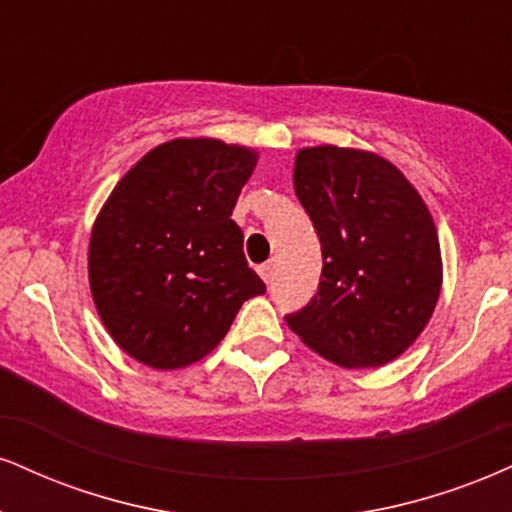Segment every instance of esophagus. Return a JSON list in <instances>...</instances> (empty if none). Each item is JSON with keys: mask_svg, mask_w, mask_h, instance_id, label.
<instances>
[{"mask_svg": "<svg viewBox=\"0 0 512 512\" xmlns=\"http://www.w3.org/2000/svg\"><path fill=\"white\" fill-rule=\"evenodd\" d=\"M257 272H260V276L264 279V283H269L274 279V262H264L260 269H257Z\"/></svg>", "mask_w": 512, "mask_h": 512, "instance_id": "1", "label": "esophagus"}]
</instances>
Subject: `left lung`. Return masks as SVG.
<instances>
[{"label": "left lung", "mask_w": 512, "mask_h": 512, "mask_svg": "<svg viewBox=\"0 0 512 512\" xmlns=\"http://www.w3.org/2000/svg\"><path fill=\"white\" fill-rule=\"evenodd\" d=\"M293 186L322 243V281L291 329L341 367H379L422 334L441 293L427 205L391 162L350 147H305Z\"/></svg>", "instance_id": "1"}]
</instances>
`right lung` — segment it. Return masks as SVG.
Returning <instances> with one entry per match:
<instances>
[{"label":"right lung","instance_id":"1","mask_svg":"<svg viewBox=\"0 0 512 512\" xmlns=\"http://www.w3.org/2000/svg\"><path fill=\"white\" fill-rule=\"evenodd\" d=\"M255 164L248 147L178 138L147 152L104 202L88 252L92 300L143 365L202 360L240 305L267 291L231 219Z\"/></svg>","mask_w":512,"mask_h":512}]
</instances>
